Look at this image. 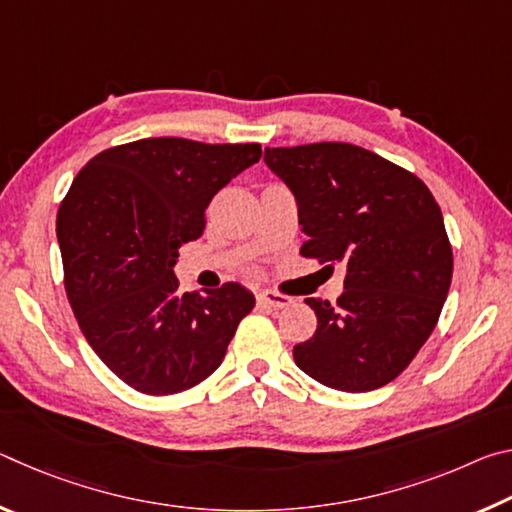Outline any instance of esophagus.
Here are the masks:
<instances>
[{"instance_id":"obj_1","label":"esophagus","mask_w":512,"mask_h":512,"mask_svg":"<svg viewBox=\"0 0 512 512\" xmlns=\"http://www.w3.org/2000/svg\"><path fill=\"white\" fill-rule=\"evenodd\" d=\"M257 302L264 307H273V309H284L291 305V298L284 296V293H277V291H262L257 296Z\"/></svg>"}]
</instances>
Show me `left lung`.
I'll list each match as a JSON object with an SVG mask.
<instances>
[{
  "label": "left lung",
  "mask_w": 512,
  "mask_h": 512,
  "mask_svg": "<svg viewBox=\"0 0 512 512\" xmlns=\"http://www.w3.org/2000/svg\"><path fill=\"white\" fill-rule=\"evenodd\" d=\"M264 160L298 198L300 255L348 268L334 305L305 300L318 325L293 359L336 391L386 386L429 339L452 284L436 198L415 173L348 142L266 146Z\"/></svg>",
  "instance_id": "1"
}]
</instances>
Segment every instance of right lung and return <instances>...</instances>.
Returning <instances> with one entry per match:
<instances>
[{
	"mask_svg": "<svg viewBox=\"0 0 512 512\" xmlns=\"http://www.w3.org/2000/svg\"><path fill=\"white\" fill-rule=\"evenodd\" d=\"M259 158V144L146 137L94 155L60 203L67 300L85 341L135 391L201 384L253 311V293L237 282L180 293L173 264L203 235L214 194Z\"/></svg>",
	"mask_w": 512,
	"mask_h": 512,
	"instance_id": "obj_1",
	"label": "right lung"
}]
</instances>
